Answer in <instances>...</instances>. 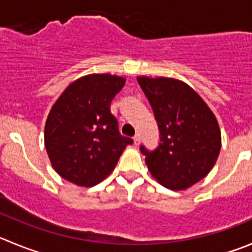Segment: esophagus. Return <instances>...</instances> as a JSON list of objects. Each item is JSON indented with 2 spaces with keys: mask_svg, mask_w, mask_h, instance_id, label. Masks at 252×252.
<instances>
[{
  "mask_svg": "<svg viewBox=\"0 0 252 252\" xmlns=\"http://www.w3.org/2000/svg\"><path fill=\"white\" fill-rule=\"evenodd\" d=\"M133 142H135L136 146L140 143V135H138V133H137V135H135V137H133Z\"/></svg>",
  "mask_w": 252,
  "mask_h": 252,
  "instance_id": "obj_1",
  "label": "esophagus"
}]
</instances>
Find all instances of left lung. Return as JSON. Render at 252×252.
I'll return each instance as SVG.
<instances>
[{"label": "left lung", "mask_w": 252, "mask_h": 252, "mask_svg": "<svg viewBox=\"0 0 252 252\" xmlns=\"http://www.w3.org/2000/svg\"><path fill=\"white\" fill-rule=\"evenodd\" d=\"M160 133L159 146L148 152L151 176L171 190H184L208 176L221 148L219 124L207 102L184 81L138 75Z\"/></svg>", "instance_id": "8db88e82"}]
</instances>
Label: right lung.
<instances>
[{"label": "right lung", "instance_id": "obj_1", "mask_svg": "<svg viewBox=\"0 0 252 252\" xmlns=\"http://www.w3.org/2000/svg\"><path fill=\"white\" fill-rule=\"evenodd\" d=\"M126 79L89 74L69 84L53 104L44 126V146L54 171L79 187H94L115 169L132 140L119 133L110 111Z\"/></svg>", "mask_w": 252, "mask_h": 252}]
</instances>
